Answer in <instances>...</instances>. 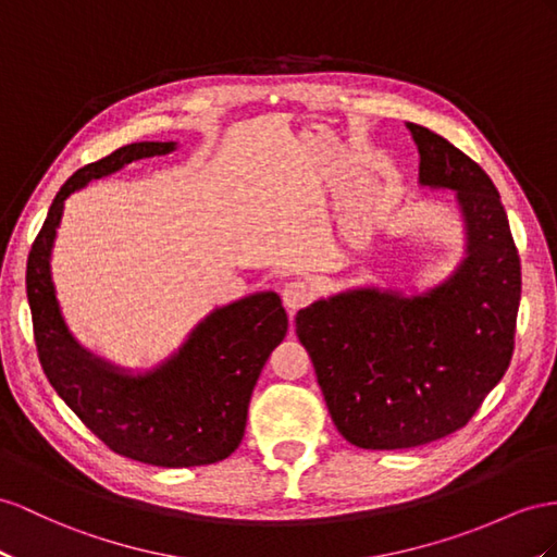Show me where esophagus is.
Here are the masks:
<instances>
[{
    "mask_svg": "<svg viewBox=\"0 0 557 557\" xmlns=\"http://www.w3.org/2000/svg\"><path fill=\"white\" fill-rule=\"evenodd\" d=\"M310 298H312V287H310L308 282H304V280H292V282L284 284L282 301H284V306L289 308V312H296L298 308L308 306Z\"/></svg>",
    "mask_w": 557,
    "mask_h": 557,
    "instance_id": "obj_1",
    "label": "esophagus"
}]
</instances>
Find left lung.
Returning <instances> with one entry per match:
<instances>
[{"label":"left lung","mask_w":557,"mask_h":557,"mask_svg":"<svg viewBox=\"0 0 557 557\" xmlns=\"http://www.w3.org/2000/svg\"><path fill=\"white\" fill-rule=\"evenodd\" d=\"M407 126L421 154V183L459 195L468 259L425 296L360 289L296 315L332 421L362 449L419 447L459 431L516 348L522 275L502 197L447 138Z\"/></svg>","instance_id":"obj_1"}]
</instances>
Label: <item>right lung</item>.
<instances>
[{
  "instance_id": "1",
  "label": "right lung",
  "mask_w": 557,
  "mask_h": 557,
  "mask_svg": "<svg viewBox=\"0 0 557 557\" xmlns=\"http://www.w3.org/2000/svg\"><path fill=\"white\" fill-rule=\"evenodd\" d=\"M171 150L174 143H132L77 169L55 195L33 242L25 287L39 364L77 419L126 459L190 468L223 461L245 437L251 391L289 326L280 296L253 294L211 312L174 360L154 374L124 376L70 338L49 275L65 197L140 157Z\"/></svg>"
}]
</instances>
